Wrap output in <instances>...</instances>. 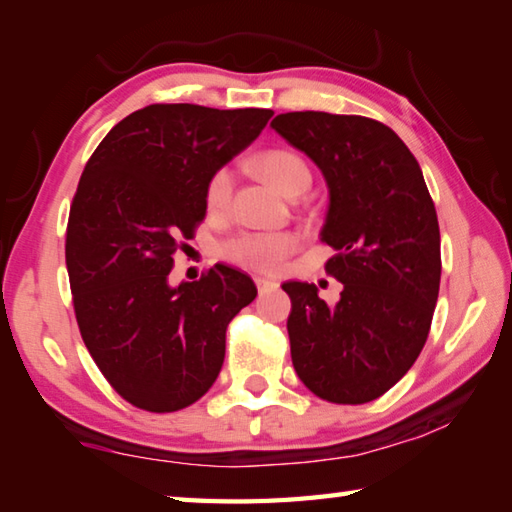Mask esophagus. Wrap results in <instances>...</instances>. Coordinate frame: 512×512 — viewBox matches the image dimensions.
<instances>
[{"instance_id":"obj_1","label":"esophagus","mask_w":512,"mask_h":512,"mask_svg":"<svg viewBox=\"0 0 512 512\" xmlns=\"http://www.w3.org/2000/svg\"><path fill=\"white\" fill-rule=\"evenodd\" d=\"M255 284H257V291H259V293L277 289V282H273V280H266V277H255Z\"/></svg>"}]
</instances>
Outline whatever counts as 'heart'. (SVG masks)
Here are the masks:
<instances>
[{
  "mask_svg": "<svg viewBox=\"0 0 512 512\" xmlns=\"http://www.w3.org/2000/svg\"><path fill=\"white\" fill-rule=\"evenodd\" d=\"M255 173L266 178L277 192L296 198L311 185V171L298 153L289 149H268L250 160ZM232 176L230 171H214L205 185V207L212 214H223L230 207ZM298 248L293 232H241L223 246V255L250 271L277 273L287 257Z\"/></svg>",
  "mask_w": 512,
  "mask_h": 512,
  "instance_id": "heart-1",
  "label": "heart"
}]
</instances>
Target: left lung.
Instances as JSON below:
<instances>
[{
  "label": "left lung",
  "mask_w": 512,
  "mask_h": 512,
  "mask_svg": "<svg viewBox=\"0 0 512 512\" xmlns=\"http://www.w3.org/2000/svg\"><path fill=\"white\" fill-rule=\"evenodd\" d=\"M323 171L329 210L320 239L327 275L343 284L329 305L287 282L291 361L320 400L372 402L393 388L427 343L440 289V230L418 160L381 121L284 112L271 121Z\"/></svg>",
  "instance_id": "left-lung-1"
}]
</instances>
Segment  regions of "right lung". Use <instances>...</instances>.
<instances>
[{
	"mask_svg": "<svg viewBox=\"0 0 512 512\" xmlns=\"http://www.w3.org/2000/svg\"><path fill=\"white\" fill-rule=\"evenodd\" d=\"M271 117L153 103L121 119L85 164L65 239L74 314L103 377L137 409L201 400L221 372L225 329L257 296L246 273L223 264L178 287L169 273L205 219L207 180Z\"/></svg>",
	"mask_w": 512,
	"mask_h": 512,
	"instance_id": "right-lung-1",
	"label": "right lung"
}]
</instances>
